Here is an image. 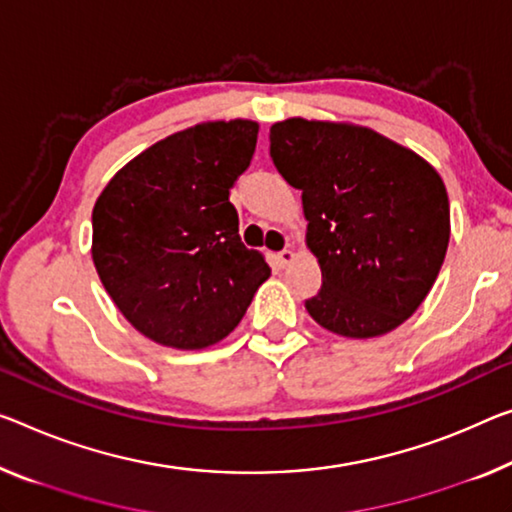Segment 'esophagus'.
<instances>
[{
	"label": "esophagus",
	"mask_w": 512,
	"mask_h": 512,
	"mask_svg": "<svg viewBox=\"0 0 512 512\" xmlns=\"http://www.w3.org/2000/svg\"><path fill=\"white\" fill-rule=\"evenodd\" d=\"M274 258H277V265H279V267H288L290 263H293L295 254H293V251H290V249H283V251H279V254L274 256Z\"/></svg>",
	"instance_id": "esophagus-1"
}]
</instances>
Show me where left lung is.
Instances as JSON below:
<instances>
[{"instance_id":"left-lung-1","label":"left lung","mask_w":512,"mask_h":512,"mask_svg":"<svg viewBox=\"0 0 512 512\" xmlns=\"http://www.w3.org/2000/svg\"><path fill=\"white\" fill-rule=\"evenodd\" d=\"M270 157L302 190L322 270V288L304 302L311 318L350 338L403 325L430 293L451 235L437 171L368 128L304 119L272 125Z\"/></svg>"}]
</instances>
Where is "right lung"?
Masks as SVG:
<instances>
[{
  "label": "right lung",
  "instance_id": "1",
  "mask_svg": "<svg viewBox=\"0 0 512 512\" xmlns=\"http://www.w3.org/2000/svg\"><path fill=\"white\" fill-rule=\"evenodd\" d=\"M258 123L176 132L125 164L93 208V263L128 322L155 343L199 350L229 336L270 265L240 240L231 187Z\"/></svg>",
  "mask_w": 512,
  "mask_h": 512
}]
</instances>
